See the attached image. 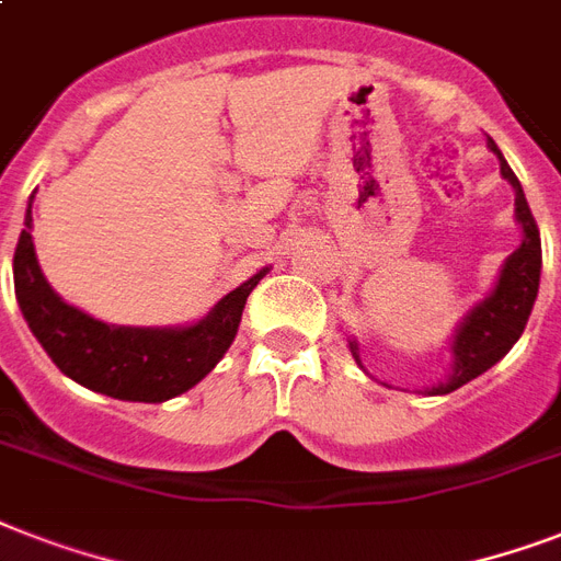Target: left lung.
Returning a JSON list of instances; mask_svg holds the SVG:
<instances>
[{"label": "left lung", "mask_w": 561, "mask_h": 561, "mask_svg": "<svg viewBox=\"0 0 561 561\" xmlns=\"http://www.w3.org/2000/svg\"><path fill=\"white\" fill-rule=\"evenodd\" d=\"M489 151L495 153L501 162V174L513 186L515 192V220L522 227V244L515 247L513 253L506 255L497 273L495 285L486 297L474 302V306L462 314L451 334V367L443 381L427 387V396H445L454 392L462 383H469L471 378H478L486 369H492L497 360L504 358L506 352L513 350L518 337L524 334V325L530 320L533 302L539 297V279H541V238L539 227L533 220V211L527 206L524 188L518 178L510 169V162L504 160V153L492 139H489ZM350 352L355 364H360V346L352 337ZM367 373V369H364Z\"/></svg>", "instance_id": "obj_1"}]
</instances>
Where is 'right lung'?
Here are the masks:
<instances>
[{
    "mask_svg": "<svg viewBox=\"0 0 561 561\" xmlns=\"http://www.w3.org/2000/svg\"><path fill=\"white\" fill-rule=\"evenodd\" d=\"M31 201L25 229L13 253L16 302L55 367L81 387L118 401L160 404L183 396L215 369L238 334L250 290L267 276L262 267L218 299L206 317L188 325H116L69 306L39 271L31 238Z\"/></svg>",
    "mask_w": 561,
    "mask_h": 561,
    "instance_id": "obj_1",
    "label": "right lung"
}]
</instances>
